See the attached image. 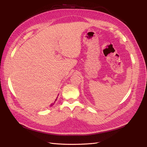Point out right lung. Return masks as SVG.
I'll list each match as a JSON object with an SVG mask.
<instances>
[{
    "label": "right lung",
    "instance_id": "right-lung-1",
    "mask_svg": "<svg viewBox=\"0 0 147 147\" xmlns=\"http://www.w3.org/2000/svg\"><path fill=\"white\" fill-rule=\"evenodd\" d=\"M57 98H56V100H55V101H56V100H57ZM55 102H54V103H53V104H51V106H52V105H54V104H55Z\"/></svg>",
    "mask_w": 147,
    "mask_h": 147
}]
</instances>
